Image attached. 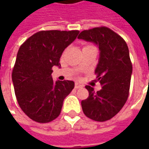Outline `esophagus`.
<instances>
[{"mask_svg":"<svg viewBox=\"0 0 149 149\" xmlns=\"http://www.w3.org/2000/svg\"><path fill=\"white\" fill-rule=\"evenodd\" d=\"M83 87V85L81 84H79V83H76L75 84V88H80Z\"/></svg>","mask_w":149,"mask_h":149,"instance_id":"obj_1","label":"esophagus"}]
</instances>
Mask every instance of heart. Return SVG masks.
<instances>
[{
	"mask_svg": "<svg viewBox=\"0 0 149 149\" xmlns=\"http://www.w3.org/2000/svg\"><path fill=\"white\" fill-rule=\"evenodd\" d=\"M87 47H92V45H86V46H84V48H87Z\"/></svg>",
	"mask_w": 149,
	"mask_h": 149,
	"instance_id": "1",
	"label": "heart"
}]
</instances>
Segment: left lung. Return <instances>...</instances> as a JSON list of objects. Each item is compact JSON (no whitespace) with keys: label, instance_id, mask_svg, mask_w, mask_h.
<instances>
[{"label":"left lung","instance_id":"8db88e82","mask_svg":"<svg viewBox=\"0 0 149 149\" xmlns=\"http://www.w3.org/2000/svg\"><path fill=\"white\" fill-rule=\"evenodd\" d=\"M95 43L100 59L95 70L102 88L95 92L86 85L88 97L81 101L84 115L95 121H106L118 113L128 100L132 65L125 40L105 26L84 30L78 36Z\"/></svg>","mask_w":149,"mask_h":149}]
</instances>
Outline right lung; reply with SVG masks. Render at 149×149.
Returning a JSON list of instances; mask_svg holds the SVG:
<instances>
[{"instance_id": "1", "label": "right lung", "mask_w": 149, "mask_h": 149, "mask_svg": "<svg viewBox=\"0 0 149 149\" xmlns=\"http://www.w3.org/2000/svg\"><path fill=\"white\" fill-rule=\"evenodd\" d=\"M79 31H40L29 37L18 50L12 79L21 110L34 121L49 123L61 113L63 101L74 88L72 81H56L52 67Z\"/></svg>"}]
</instances>
